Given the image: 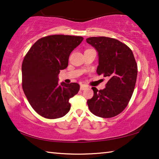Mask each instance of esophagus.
<instances>
[{"mask_svg": "<svg viewBox=\"0 0 159 159\" xmlns=\"http://www.w3.org/2000/svg\"><path fill=\"white\" fill-rule=\"evenodd\" d=\"M88 88V86L87 85H80V90H84L85 88Z\"/></svg>", "mask_w": 159, "mask_h": 159, "instance_id": "obj_1", "label": "esophagus"}]
</instances>
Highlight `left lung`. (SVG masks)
Listing matches in <instances>:
<instances>
[{
    "label": "left lung",
    "mask_w": 159,
    "mask_h": 159,
    "mask_svg": "<svg viewBox=\"0 0 159 159\" xmlns=\"http://www.w3.org/2000/svg\"><path fill=\"white\" fill-rule=\"evenodd\" d=\"M86 42L98 52V75L109 79L106 88L93 87L94 95L88 99L90 111L102 118H111L121 113L133 95L138 76V65L130 48L116 39L90 37Z\"/></svg>",
    "instance_id": "8db88e82"
}]
</instances>
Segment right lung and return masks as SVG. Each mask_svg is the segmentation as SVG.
<instances>
[{"instance_id":"1","label":"right lung","mask_w":159,"mask_h":159,"mask_svg":"<svg viewBox=\"0 0 159 159\" xmlns=\"http://www.w3.org/2000/svg\"><path fill=\"white\" fill-rule=\"evenodd\" d=\"M81 36L51 35L38 40L24 58L22 88L29 104L41 116L54 119L69 111V99L76 95V83H58L61 70L68 66L71 52L83 41Z\"/></svg>"}]
</instances>
